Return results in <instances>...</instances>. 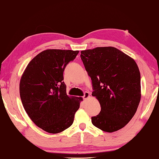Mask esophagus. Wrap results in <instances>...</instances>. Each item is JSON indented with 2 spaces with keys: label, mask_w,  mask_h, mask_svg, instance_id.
<instances>
[{
  "label": "esophagus",
  "mask_w": 159,
  "mask_h": 159,
  "mask_svg": "<svg viewBox=\"0 0 159 159\" xmlns=\"http://www.w3.org/2000/svg\"><path fill=\"white\" fill-rule=\"evenodd\" d=\"M89 96V93L88 92H85V93H84V95L83 96V99H87Z\"/></svg>",
  "instance_id": "34e87169"
}]
</instances>
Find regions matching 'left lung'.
<instances>
[{
    "instance_id": "obj_1",
    "label": "left lung",
    "mask_w": 159,
    "mask_h": 159,
    "mask_svg": "<svg viewBox=\"0 0 159 159\" xmlns=\"http://www.w3.org/2000/svg\"><path fill=\"white\" fill-rule=\"evenodd\" d=\"M91 78L93 92L101 105L95 127L107 132L125 127L134 116L141 101V74L135 61L113 47H99L80 52Z\"/></svg>"
}]
</instances>
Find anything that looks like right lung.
<instances>
[{
  "label": "right lung",
  "instance_id": "obj_1",
  "mask_svg": "<svg viewBox=\"0 0 159 159\" xmlns=\"http://www.w3.org/2000/svg\"><path fill=\"white\" fill-rule=\"evenodd\" d=\"M79 51L47 49L36 55L20 80V96L25 110L44 131L57 134L70 127L81 97L68 96L63 71Z\"/></svg>",
  "mask_w": 159,
  "mask_h": 159
}]
</instances>
